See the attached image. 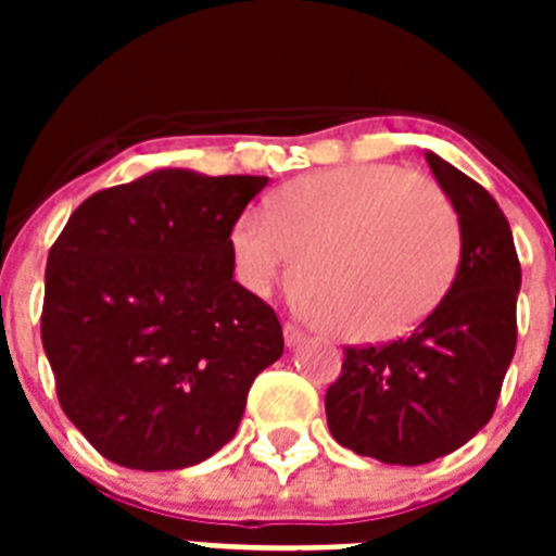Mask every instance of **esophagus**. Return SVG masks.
Instances as JSON below:
<instances>
[{
    "label": "esophagus",
    "mask_w": 556,
    "mask_h": 556,
    "mask_svg": "<svg viewBox=\"0 0 556 556\" xmlns=\"http://www.w3.org/2000/svg\"><path fill=\"white\" fill-rule=\"evenodd\" d=\"M283 339H287V348H298L306 342V333L294 326V323H287V326H283Z\"/></svg>",
    "instance_id": "obj_1"
}]
</instances>
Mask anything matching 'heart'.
<instances>
[{
  "instance_id": "b5f03b06",
  "label": "heart",
  "mask_w": 556,
  "mask_h": 556,
  "mask_svg": "<svg viewBox=\"0 0 556 556\" xmlns=\"http://www.w3.org/2000/svg\"><path fill=\"white\" fill-rule=\"evenodd\" d=\"M230 258L255 294L292 275L301 306L351 342L412 331L459 269L462 228L448 194L392 164L328 169L281 186L262 214L230 228Z\"/></svg>"
}]
</instances>
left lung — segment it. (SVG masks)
Listing matches in <instances>:
<instances>
[{
    "instance_id": "1",
    "label": "left lung",
    "mask_w": 556,
    "mask_h": 556,
    "mask_svg": "<svg viewBox=\"0 0 556 556\" xmlns=\"http://www.w3.org/2000/svg\"><path fill=\"white\" fill-rule=\"evenodd\" d=\"M426 161L459 214L454 283L409 337L345 348L326 392L333 440L387 465H426L468 443L493 417L518 342L520 262L504 211L448 161Z\"/></svg>"
}]
</instances>
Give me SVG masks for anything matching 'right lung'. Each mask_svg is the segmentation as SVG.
Masks as SVG:
<instances>
[{
	"mask_svg": "<svg viewBox=\"0 0 556 556\" xmlns=\"http://www.w3.org/2000/svg\"><path fill=\"white\" fill-rule=\"evenodd\" d=\"M267 180L152 172L83 200L49 248L43 351L63 412L105 459H208L281 358L278 314L233 281L228 244Z\"/></svg>",
	"mask_w": 556,
	"mask_h": 556,
	"instance_id": "right-lung-1",
	"label": "right lung"
}]
</instances>
